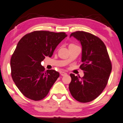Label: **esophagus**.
Masks as SVG:
<instances>
[{
    "mask_svg": "<svg viewBox=\"0 0 123 123\" xmlns=\"http://www.w3.org/2000/svg\"><path fill=\"white\" fill-rule=\"evenodd\" d=\"M60 74L62 76H65V75L67 74V73H65V72H61Z\"/></svg>",
    "mask_w": 123,
    "mask_h": 123,
    "instance_id": "esophagus-1",
    "label": "esophagus"
}]
</instances>
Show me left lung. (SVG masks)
<instances>
[{
	"label": "left lung",
	"mask_w": 123,
	"mask_h": 123,
	"mask_svg": "<svg viewBox=\"0 0 123 123\" xmlns=\"http://www.w3.org/2000/svg\"><path fill=\"white\" fill-rule=\"evenodd\" d=\"M82 46V62L80 68L84 71L83 77L72 78L69 85L72 96L77 101L88 103L97 98L108 84L112 70V63L104 43L98 37L82 31L72 32Z\"/></svg>",
	"instance_id": "1"
}]
</instances>
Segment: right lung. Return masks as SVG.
Returning <instances> with one entry per match:
<instances>
[{"label": "right lung", "mask_w": 123, "mask_h": 123, "mask_svg": "<svg viewBox=\"0 0 123 123\" xmlns=\"http://www.w3.org/2000/svg\"><path fill=\"white\" fill-rule=\"evenodd\" d=\"M65 32L34 31L23 36L11 56V77L17 88L27 98L39 101L47 95L60 76L55 70H45L41 62L51 57Z\"/></svg>", "instance_id": "obj_1"}]
</instances>
